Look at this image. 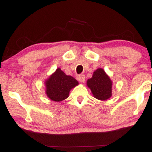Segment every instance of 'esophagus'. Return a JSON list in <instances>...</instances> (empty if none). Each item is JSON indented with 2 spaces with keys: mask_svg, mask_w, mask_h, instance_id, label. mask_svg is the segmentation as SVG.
I'll return each instance as SVG.
<instances>
[{
  "mask_svg": "<svg viewBox=\"0 0 152 152\" xmlns=\"http://www.w3.org/2000/svg\"><path fill=\"white\" fill-rule=\"evenodd\" d=\"M77 78H78V80L80 82L84 83L85 82V75H80L78 76Z\"/></svg>",
  "mask_w": 152,
  "mask_h": 152,
  "instance_id": "1",
  "label": "esophagus"
}]
</instances>
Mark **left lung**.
<instances>
[{
	"label": "left lung",
	"instance_id": "obj_1",
	"mask_svg": "<svg viewBox=\"0 0 152 152\" xmlns=\"http://www.w3.org/2000/svg\"><path fill=\"white\" fill-rule=\"evenodd\" d=\"M87 86L94 97L99 100H106L111 97L112 82L102 68L93 72L92 77L87 80Z\"/></svg>",
	"mask_w": 152,
	"mask_h": 152
}]
</instances>
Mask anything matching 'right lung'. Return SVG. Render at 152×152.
<instances>
[{"label":"right lung","instance_id":"add662e5","mask_svg":"<svg viewBox=\"0 0 152 152\" xmlns=\"http://www.w3.org/2000/svg\"><path fill=\"white\" fill-rule=\"evenodd\" d=\"M78 84L75 79L66 75L59 68L45 81V93L51 100L61 102L67 98L70 91Z\"/></svg>","mask_w":152,"mask_h":152}]
</instances>
